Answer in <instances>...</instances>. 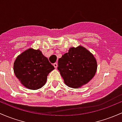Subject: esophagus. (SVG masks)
Instances as JSON below:
<instances>
[{"label": "esophagus", "instance_id": "34e87169", "mask_svg": "<svg viewBox=\"0 0 122 122\" xmlns=\"http://www.w3.org/2000/svg\"><path fill=\"white\" fill-rule=\"evenodd\" d=\"M53 65H54V67L56 68L57 67V66H58V65H57V62H56V63L54 64Z\"/></svg>", "mask_w": 122, "mask_h": 122}]
</instances>
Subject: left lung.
I'll use <instances>...</instances> for the list:
<instances>
[{
	"instance_id": "obj_1",
	"label": "left lung",
	"mask_w": 122,
	"mask_h": 122,
	"mask_svg": "<svg viewBox=\"0 0 122 122\" xmlns=\"http://www.w3.org/2000/svg\"><path fill=\"white\" fill-rule=\"evenodd\" d=\"M57 69L65 84L77 88L88 83L94 76L97 63L93 55L82 46L71 47L59 58Z\"/></svg>"
}]
</instances>
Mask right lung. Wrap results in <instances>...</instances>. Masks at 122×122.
<instances>
[{
    "label": "right lung",
    "mask_w": 122,
    "mask_h": 122,
    "mask_svg": "<svg viewBox=\"0 0 122 122\" xmlns=\"http://www.w3.org/2000/svg\"><path fill=\"white\" fill-rule=\"evenodd\" d=\"M54 67L39 50H27L14 63L15 75L25 88L40 89L46 84L48 74Z\"/></svg>",
    "instance_id": "1"
}]
</instances>
